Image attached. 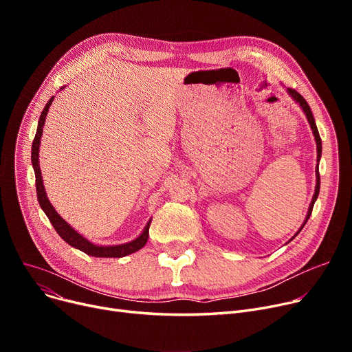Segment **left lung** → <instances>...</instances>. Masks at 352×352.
Instances as JSON below:
<instances>
[{"instance_id":"left-lung-1","label":"left lung","mask_w":352,"mask_h":352,"mask_svg":"<svg viewBox=\"0 0 352 352\" xmlns=\"http://www.w3.org/2000/svg\"><path fill=\"white\" fill-rule=\"evenodd\" d=\"M287 91H288V94L297 101L300 105H301V108H302V111L305 113V116H307V120H308V122H309V125H311V129H312V134H314V137H316V141H317V160H318V162H320V158H321V153H322V144H321V137H320V133H318V128H317V124H316V120H314V116H312V113H311V108H309V105H308V102L304 100V97L300 94V92H297L295 89H292V88H287ZM316 175H317V186H316V192H314V197H312V201H311V204H309V210H308V214H307V218H305V221H304V224H302V227L298 230V232L295 234L291 239H294L295 236H297L298 234H300V231L304 228V226L307 224V221L309 219V215H311V212H312V208H314V204H316V201H317V198H318V194H320V170H318V165H317V168H316ZM289 239V241H291Z\"/></svg>"}]
</instances>
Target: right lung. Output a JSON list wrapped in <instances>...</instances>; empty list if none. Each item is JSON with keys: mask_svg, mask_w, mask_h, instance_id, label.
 Segmentation results:
<instances>
[{"mask_svg": "<svg viewBox=\"0 0 352 352\" xmlns=\"http://www.w3.org/2000/svg\"><path fill=\"white\" fill-rule=\"evenodd\" d=\"M63 89V88H61ZM54 97L50 98V101L47 102L45 108L43 109L40 121H38V128H36V134L35 138L32 141V150H31V161H32V166H34V173H35V187H36V197H38V202L43 208V211L45 212V215L48 217L50 223L52 224V227L55 228V231L58 232V235L64 239L65 243H68L71 247L77 248L91 256H98V258H121L125 255L133 254L138 250H141L146 241H148V235H150V224L151 219L148 221V224L145 226L144 231L141 232V235L138 238H135L134 241L126 243V244H120V245H108V247H102V245H96L89 243L87 238H84L81 234H78L76 230H74L65 219L61 218V215L55 211V208L51 206V202L48 201V197L45 194V188L43 184V177H41V170H40V161H38V151H40V144H41V135H43V126L45 122V117L48 114L50 105L52 104Z\"/></svg>", "mask_w": 352, "mask_h": 352, "instance_id": "obj_1", "label": "right lung"}]
</instances>
